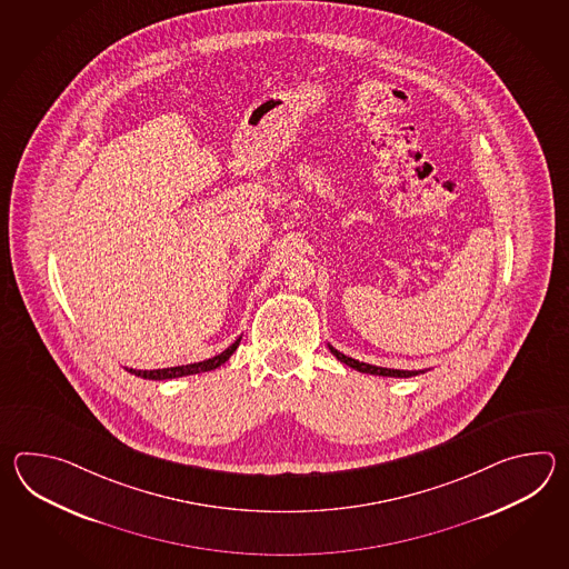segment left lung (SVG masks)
Wrapping results in <instances>:
<instances>
[{
	"label": "left lung",
	"instance_id": "8db88e82",
	"mask_svg": "<svg viewBox=\"0 0 569 569\" xmlns=\"http://www.w3.org/2000/svg\"><path fill=\"white\" fill-rule=\"evenodd\" d=\"M329 350H331V353L338 358L339 362L348 363L350 368L358 370V372H363V375L411 378V376L421 375V372H423V370H392V368H380V366H372V363L358 362V360H353L350 356H343L341 351L336 350V348H331V346H329Z\"/></svg>",
	"mask_w": 569,
	"mask_h": 569
}]
</instances>
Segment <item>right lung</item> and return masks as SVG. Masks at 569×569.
Here are the masks:
<instances>
[{"label": "right lung", "mask_w": 569, "mask_h": 569, "mask_svg": "<svg viewBox=\"0 0 569 569\" xmlns=\"http://www.w3.org/2000/svg\"><path fill=\"white\" fill-rule=\"evenodd\" d=\"M240 339H236L228 350L221 351L218 356L203 360V362L187 363V366H172V368H160V370H133V368H126L128 372L140 376V378H148V380H170V378H181V376L201 375V372H209L216 370L221 363L230 360L231 353L238 350Z\"/></svg>", "instance_id": "right-lung-1"}]
</instances>
